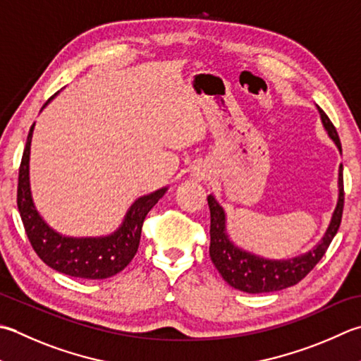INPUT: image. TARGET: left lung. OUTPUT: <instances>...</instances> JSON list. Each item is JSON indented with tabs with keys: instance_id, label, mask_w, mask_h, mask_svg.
<instances>
[{
	"instance_id": "obj_1",
	"label": "left lung",
	"mask_w": 361,
	"mask_h": 361,
	"mask_svg": "<svg viewBox=\"0 0 361 361\" xmlns=\"http://www.w3.org/2000/svg\"><path fill=\"white\" fill-rule=\"evenodd\" d=\"M317 111H319L324 130L327 131L329 137L334 140L341 153V142L334 123L330 122V118L319 106H317ZM208 204L211 213L209 257L219 274L222 275V279L230 286L249 294L280 291V289L298 285L319 263V259L329 249L331 239L335 238L338 228H340L344 207L343 164H340V169H338V200L329 227L319 243L298 257L271 259L241 249L231 241L227 231V213L213 194L208 195Z\"/></svg>"
}]
</instances>
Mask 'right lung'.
I'll return each instance as SVG.
<instances>
[{"instance_id":"right-lung-1","label":"right lung","mask_w":361,"mask_h":361,"mask_svg":"<svg viewBox=\"0 0 361 361\" xmlns=\"http://www.w3.org/2000/svg\"><path fill=\"white\" fill-rule=\"evenodd\" d=\"M58 95L54 94L45 106ZM42 108V109H44ZM34 125L27 134L26 147L18 172L17 204L23 221L27 239L39 258L47 266L70 277L103 280L123 271L137 252L144 219L159 199L164 197L169 186L139 197L126 211L120 227L106 236L73 238L56 231L45 222L35 208L30 183V154Z\"/></svg>"}]
</instances>
